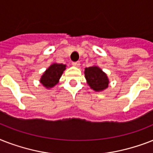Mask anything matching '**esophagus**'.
<instances>
[{
  "mask_svg": "<svg viewBox=\"0 0 153 153\" xmlns=\"http://www.w3.org/2000/svg\"><path fill=\"white\" fill-rule=\"evenodd\" d=\"M72 65L74 66V67H79V65H80V62L79 61H77V62H72Z\"/></svg>",
  "mask_w": 153,
  "mask_h": 153,
  "instance_id": "34e87169",
  "label": "esophagus"
}]
</instances>
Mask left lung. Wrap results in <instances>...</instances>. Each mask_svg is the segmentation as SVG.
<instances>
[{
  "mask_svg": "<svg viewBox=\"0 0 153 153\" xmlns=\"http://www.w3.org/2000/svg\"><path fill=\"white\" fill-rule=\"evenodd\" d=\"M85 77L89 86L95 91H102L108 87V78L99 67H91L86 68Z\"/></svg>",
  "mask_w": 153,
  "mask_h": 153,
  "instance_id": "left-lung-1",
  "label": "left lung"
}]
</instances>
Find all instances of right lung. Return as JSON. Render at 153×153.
<instances>
[{
	"instance_id": "right-lung-1",
	"label": "right lung",
	"mask_w": 153,
	"mask_h": 153,
	"mask_svg": "<svg viewBox=\"0 0 153 153\" xmlns=\"http://www.w3.org/2000/svg\"><path fill=\"white\" fill-rule=\"evenodd\" d=\"M66 65H63L62 63L58 64V63H54L44 72L43 74L40 82L44 85L47 88H51L55 86V84L58 83L59 79L62 75V72L66 68Z\"/></svg>"
}]
</instances>
